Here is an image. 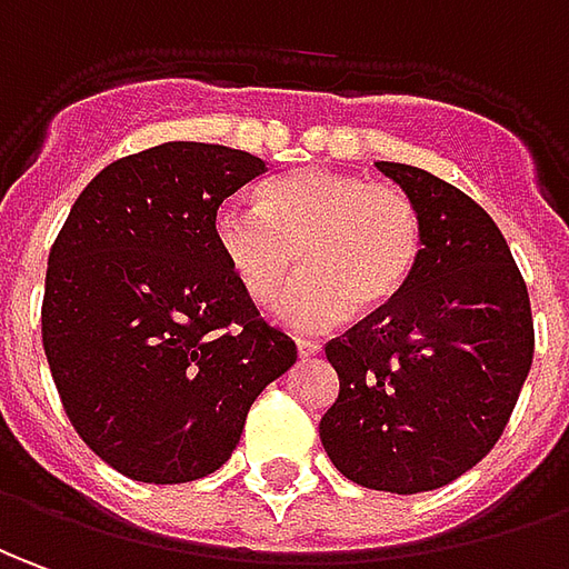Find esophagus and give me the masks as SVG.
<instances>
[{
	"label": "esophagus",
	"instance_id": "34e87169",
	"mask_svg": "<svg viewBox=\"0 0 569 569\" xmlns=\"http://www.w3.org/2000/svg\"><path fill=\"white\" fill-rule=\"evenodd\" d=\"M319 352H322V343H316V340H297V356L300 359H312Z\"/></svg>",
	"mask_w": 569,
	"mask_h": 569
}]
</instances>
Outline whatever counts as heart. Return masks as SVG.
Instances as JSON below:
<instances>
[{
  "instance_id": "heart-1",
  "label": "heart",
  "mask_w": 569,
  "mask_h": 569,
  "mask_svg": "<svg viewBox=\"0 0 569 569\" xmlns=\"http://www.w3.org/2000/svg\"><path fill=\"white\" fill-rule=\"evenodd\" d=\"M213 238L257 307L276 300L300 253L307 276L281 297L278 322L328 331L347 322L352 309L375 316L406 291L425 250V219L406 188L307 167L262 188L260 207L222 203Z\"/></svg>"
}]
</instances>
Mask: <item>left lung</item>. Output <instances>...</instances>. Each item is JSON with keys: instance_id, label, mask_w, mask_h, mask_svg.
Segmentation results:
<instances>
[{"instance_id": "obj_1", "label": "left lung", "mask_w": 569, "mask_h": 569, "mask_svg": "<svg viewBox=\"0 0 569 569\" xmlns=\"http://www.w3.org/2000/svg\"><path fill=\"white\" fill-rule=\"evenodd\" d=\"M409 191L425 250L397 300L325 343L340 378L319 421L347 480L427 492L471 471L499 442L532 366L527 281L487 210L409 163H375Z\"/></svg>"}]
</instances>
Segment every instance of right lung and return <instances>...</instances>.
Masks as SVG:
<instances>
[{"label": "right lung", "instance_id": "add662e5", "mask_svg": "<svg viewBox=\"0 0 569 569\" xmlns=\"http://www.w3.org/2000/svg\"><path fill=\"white\" fill-rule=\"evenodd\" d=\"M262 172L222 144H154L98 172L54 238L46 359L80 440L129 480L219 471L253 399L297 362L213 238L219 203Z\"/></svg>", "mask_w": 569, "mask_h": 569}]
</instances>
